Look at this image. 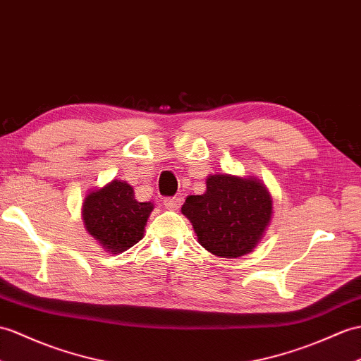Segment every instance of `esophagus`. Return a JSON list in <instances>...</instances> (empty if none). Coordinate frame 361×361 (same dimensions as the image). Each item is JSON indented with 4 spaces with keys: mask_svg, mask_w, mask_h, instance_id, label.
Returning <instances> with one entry per match:
<instances>
[{
    "mask_svg": "<svg viewBox=\"0 0 361 361\" xmlns=\"http://www.w3.org/2000/svg\"><path fill=\"white\" fill-rule=\"evenodd\" d=\"M164 207L169 209V211H177V209H180L183 200L180 197H169V198H164Z\"/></svg>",
    "mask_w": 361,
    "mask_h": 361,
    "instance_id": "34e87169",
    "label": "esophagus"
}]
</instances>
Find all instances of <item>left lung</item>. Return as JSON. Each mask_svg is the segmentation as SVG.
Wrapping results in <instances>:
<instances>
[{
	"label": "left lung",
	"instance_id": "1",
	"mask_svg": "<svg viewBox=\"0 0 361 361\" xmlns=\"http://www.w3.org/2000/svg\"><path fill=\"white\" fill-rule=\"evenodd\" d=\"M181 212L190 220L198 243L221 258L252 252L272 216V198L264 184L229 173L209 175L206 192L189 195Z\"/></svg>",
	"mask_w": 361,
	"mask_h": 361
}]
</instances>
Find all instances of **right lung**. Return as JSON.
I'll return each mask as SVG.
<instances>
[{
    "instance_id": "obj_1",
    "label": "right lung",
    "mask_w": 361,
    "mask_h": 361,
    "mask_svg": "<svg viewBox=\"0 0 361 361\" xmlns=\"http://www.w3.org/2000/svg\"><path fill=\"white\" fill-rule=\"evenodd\" d=\"M154 204L140 203L130 184L114 180L92 190L82 203L87 232L112 254H121L145 235V226Z\"/></svg>"
}]
</instances>
